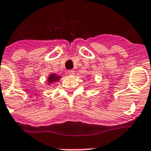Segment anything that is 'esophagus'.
Wrapping results in <instances>:
<instances>
[{
    "instance_id": "34e87169",
    "label": "esophagus",
    "mask_w": 151,
    "mask_h": 151,
    "mask_svg": "<svg viewBox=\"0 0 151 151\" xmlns=\"http://www.w3.org/2000/svg\"><path fill=\"white\" fill-rule=\"evenodd\" d=\"M68 74H69V75H74V74H75V71L73 70H68Z\"/></svg>"
}]
</instances>
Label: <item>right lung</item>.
I'll list each match as a JSON object with an SVG mask.
<instances>
[{"instance_id":"1","label":"right lung","mask_w":151,"mask_h":151,"mask_svg":"<svg viewBox=\"0 0 151 151\" xmlns=\"http://www.w3.org/2000/svg\"><path fill=\"white\" fill-rule=\"evenodd\" d=\"M61 78V76H59L56 73H50L49 77L47 78V83L48 84H53L55 82H57L60 81Z\"/></svg>"}]
</instances>
